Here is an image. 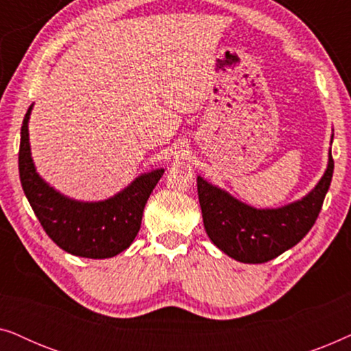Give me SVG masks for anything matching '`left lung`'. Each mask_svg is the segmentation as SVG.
<instances>
[{
	"label": "left lung",
	"instance_id": "8db88e82",
	"mask_svg": "<svg viewBox=\"0 0 351 351\" xmlns=\"http://www.w3.org/2000/svg\"><path fill=\"white\" fill-rule=\"evenodd\" d=\"M334 160L305 198L278 209H256L198 177V198L208 237L220 251L244 263H263L295 246L318 219L332 180Z\"/></svg>",
	"mask_w": 351,
	"mask_h": 351
}]
</instances>
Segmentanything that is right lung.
I'll return each instance as SVG.
<instances>
[{
	"instance_id": "1",
	"label": "right lung",
	"mask_w": 351,
	"mask_h": 351,
	"mask_svg": "<svg viewBox=\"0 0 351 351\" xmlns=\"http://www.w3.org/2000/svg\"><path fill=\"white\" fill-rule=\"evenodd\" d=\"M28 108L19 148L21 184L33 213L52 241L65 252L88 258H108L131 246L141 230L147 199L165 169L137 177L128 189L99 203L65 198L36 174L28 142Z\"/></svg>"
}]
</instances>
